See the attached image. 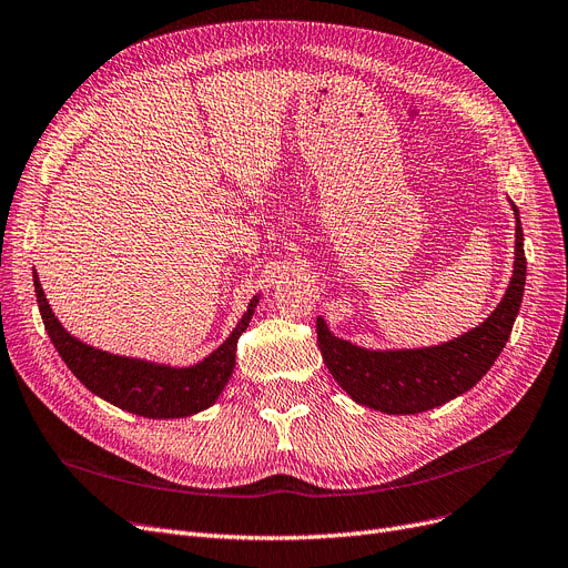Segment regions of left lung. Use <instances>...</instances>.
<instances>
[{"mask_svg":"<svg viewBox=\"0 0 568 568\" xmlns=\"http://www.w3.org/2000/svg\"><path fill=\"white\" fill-rule=\"evenodd\" d=\"M515 220V271L506 297L485 323L464 337L430 348L367 351L334 337L323 318L316 321L323 361L355 403L386 414L428 412L470 390L489 372L510 337L527 281L517 207Z\"/></svg>","mask_w":568,"mask_h":568,"instance_id":"left-lung-1","label":"left lung"}]
</instances>
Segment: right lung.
Wrapping results in <instances>:
<instances>
[{"label":"right lung","instance_id":"obj_1","mask_svg":"<svg viewBox=\"0 0 568 568\" xmlns=\"http://www.w3.org/2000/svg\"><path fill=\"white\" fill-rule=\"evenodd\" d=\"M34 292L41 321L60 358L72 369L77 379L102 400L146 418H180L192 416L213 405L226 386L236 365V344L245 332L257 297L250 302L247 313L231 332V337L192 367H165L133 358H121L81 344L62 329L44 297V290L34 273Z\"/></svg>","mask_w":568,"mask_h":568}]
</instances>
